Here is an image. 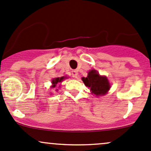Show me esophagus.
<instances>
[{"label": "esophagus", "mask_w": 151, "mask_h": 151, "mask_svg": "<svg viewBox=\"0 0 151 151\" xmlns=\"http://www.w3.org/2000/svg\"><path fill=\"white\" fill-rule=\"evenodd\" d=\"M72 74L73 77H74V78H77V77H78V72H77V70H73L72 72Z\"/></svg>", "instance_id": "1"}]
</instances>
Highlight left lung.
Here are the masks:
<instances>
[{"label": "left lung", "instance_id": "obj_1", "mask_svg": "<svg viewBox=\"0 0 151 151\" xmlns=\"http://www.w3.org/2000/svg\"><path fill=\"white\" fill-rule=\"evenodd\" d=\"M82 81L86 87L90 89L91 93L97 97L107 94L110 88V84L105 76H101L95 69L88 72L87 77H82Z\"/></svg>", "mask_w": 151, "mask_h": 151}]
</instances>
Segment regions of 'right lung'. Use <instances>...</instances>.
Instances as JSON below:
<instances>
[{
	"label": "right lung",
	"instance_id": "obj_1",
	"mask_svg": "<svg viewBox=\"0 0 151 151\" xmlns=\"http://www.w3.org/2000/svg\"><path fill=\"white\" fill-rule=\"evenodd\" d=\"M64 79H65V77H57V78L53 79L52 81H51V83H52V86H51V87H52V88H54V87H57V84L58 83H60V82H62Z\"/></svg>",
	"mask_w": 151,
	"mask_h": 151
}]
</instances>
